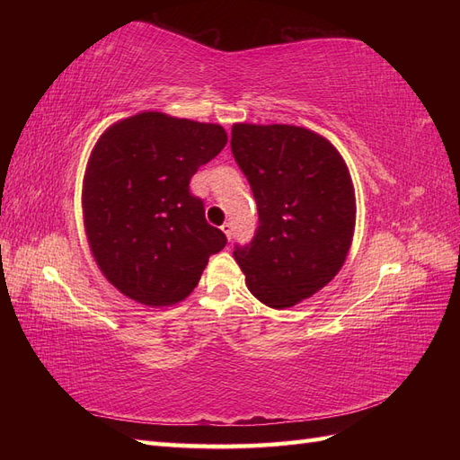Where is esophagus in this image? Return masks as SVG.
<instances>
[{
    "mask_svg": "<svg viewBox=\"0 0 460 460\" xmlns=\"http://www.w3.org/2000/svg\"><path fill=\"white\" fill-rule=\"evenodd\" d=\"M220 230H222V232H225V235H226V238H228V240L232 238V225H230V222H225V225H222V226H220Z\"/></svg>",
    "mask_w": 460,
    "mask_h": 460,
    "instance_id": "esophagus-1",
    "label": "esophagus"
}]
</instances>
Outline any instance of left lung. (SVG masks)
<instances>
[{
    "label": "left lung",
    "instance_id": "left-lung-1",
    "mask_svg": "<svg viewBox=\"0 0 460 460\" xmlns=\"http://www.w3.org/2000/svg\"><path fill=\"white\" fill-rule=\"evenodd\" d=\"M230 147L259 211L253 242L235 247L234 259L261 303L289 309L330 284L349 253V169L324 136L294 124L235 122Z\"/></svg>",
    "mask_w": 460,
    "mask_h": 460
}]
</instances>
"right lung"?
Here are the masks:
<instances>
[{
	"label": "right lung",
	"mask_w": 460,
	"mask_h": 460,
	"mask_svg": "<svg viewBox=\"0 0 460 460\" xmlns=\"http://www.w3.org/2000/svg\"><path fill=\"white\" fill-rule=\"evenodd\" d=\"M220 124L142 111L95 142L82 182L93 261L122 296L161 309L186 299L226 235L207 225L190 178L217 157Z\"/></svg>",
	"instance_id": "obj_1"
}]
</instances>
